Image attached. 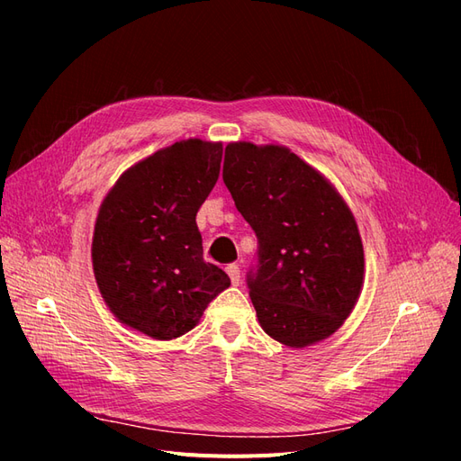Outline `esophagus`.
Masks as SVG:
<instances>
[{
	"label": "esophagus",
	"instance_id": "34e87169",
	"mask_svg": "<svg viewBox=\"0 0 461 461\" xmlns=\"http://www.w3.org/2000/svg\"><path fill=\"white\" fill-rule=\"evenodd\" d=\"M226 272H228V276H230L233 285H240V284H241V270H240V266H237V264H230L228 268H226Z\"/></svg>",
	"mask_w": 461,
	"mask_h": 461
}]
</instances>
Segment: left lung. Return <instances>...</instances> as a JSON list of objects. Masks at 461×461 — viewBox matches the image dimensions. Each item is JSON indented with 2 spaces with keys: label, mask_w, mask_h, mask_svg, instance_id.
Here are the masks:
<instances>
[{
  "label": "left lung",
  "mask_w": 461,
  "mask_h": 461,
  "mask_svg": "<svg viewBox=\"0 0 461 461\" xmlns=\"http://www.w3.org/2000/svg\"><path fill=\"white\" fill-rule=\"evenodd\" d=\"M221 177L258 240L247 287L262 330L293 348L333 335L364 279V247L347 203L281 145L230 143Z\"/></svg>",
  "instance_id": "left-lung-1"
}]
</instances>
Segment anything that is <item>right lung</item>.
Masks as SVG:
<instances>
[{
	"label": "right lung",
	"instance_id": "add662e5",
	"mask_svg": "<svg viewBox=\"0 0 461 461\" xmlns=\"http://www.w3.org/2000/svg\"><path fill=\"white\" fill-rule=\"evenodd\" d=\"M221 143L177 141L128 168L103 201L92 243L97 287L130 328L170 340L230 287L204 262L195 216L218 182Z\"/></svg>",
	"mask_w": 461,
	"mask_h": 461
}]
</instances>
